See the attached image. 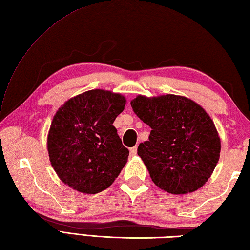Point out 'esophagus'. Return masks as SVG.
Returning a JSON list of instances; mask_svg holds the SVG:
<instances>
[{"mask_svg": "<svg viewBox=\"0 0 250 250\" xmlns=\"http://www.w3.org/2000/svg\"><path fill=\"white\" fill-rule=\"evenodd\" d=\"M129 152H130V155H136L137 154V147H133V148H130L129 149Z\"/></svg>", "mask_w": 250, "mask_h": 250, "instance_id": "obj_1", "label": "esophagus"}]
</instances>
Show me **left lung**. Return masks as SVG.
<instances>
[{"mask_svg":"<svg viewBox=\"0 0 250 250\" xmlns=\"http://www.w3.org/2000/svg\"><path fill=\"white\" fill-rule=\"evenodd\" d=\"M130 105L151 127L138 155L152 182L173 195L199 189L219 161L221 141L208 113L190 99L166 95L136 97Z\"/></svg>","mask_w":250,"mask_h":250,"instance_id":"obj_1","label":"left lung"}]
</instances>
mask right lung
I'll list each match as a JSON object with an SVG mask.
<instances>
[{
	"label": "right lung",
	"mask_w": 250,
	"mask_h": 250,
	"mask_svg": "<svg viewBox=\"0 0 250 250\" xmlns=\"http://www.w3.org/2000/svg\"><path fill=\"white\" fill-rule=\"evenodd\" d=\"M125 104L120 93L95 89L69 99L55 113L48 151L64 184L83 194H98L119 176L129 151L113 123Z\"/></svg>",
	"instance_id": "right-lung-1"
}]
</instances>
